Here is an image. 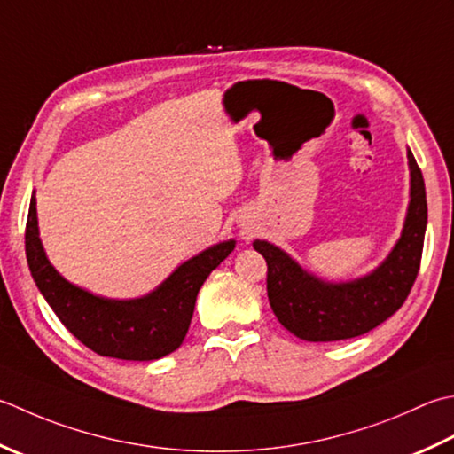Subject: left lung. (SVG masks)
<instances>
[{"mask_svg":"<svg viewBox=\"0 0 454 454\" xmlns=\"http://www.w3.org/2000/svg\"><path fill=\"white\" fill-rule=\"evenodd\" d=\"M411 202L402 238L380 268L362 279L325 283L301 270L278 246L255 239L254 247L268 263V297L278 321L297 339L333 342L366 334L405 303L419 273L427 197L421 168L407 151Z\"/></svg>","mask_w":454,"mask_h":454,"instance_id":"8db88e82","label":"left lung"}]
</instances>
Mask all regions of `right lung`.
<instances>
[{"instance_id": "1", "label": "right lung", "mask_w": 454, "mask_h": 454, "mask_svg": "<svg viewBox=\"0 0 454 454\" xmlns=\"http://www.w3.org/2000/svg\"><path fill=\"white\" fill-rule=\"evenodd\" d=\"M35 204L31 197L25 226V254L33 279L59 321L100 356L144 362L179 348L189 331L199 289L236 246L230 239L208 247L141 299H102L68 283L52 268L39 239Z\"/></svg>"}]
</instances>
